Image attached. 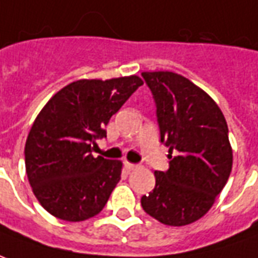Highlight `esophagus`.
Listing matches in <instances>:
<instances>
[{"instance_id":"34e87169","label":"esophagus","mask_w":258,"mask_h":258,"mask_svg":"<svg viewBox=\"0 0 258 258\" xmlns=\"http://www.w3.org/2000/svg\"><path fill=\"white\" fill-rule=\"evenodd\" d=\"M125 169H126L127 172H132V170H136L139 168V165H135V163H131V162H125Z\"/></svg>"}]
</instances>
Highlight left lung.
<instances>
[{
  "label": "left lung",
  "instance_id": "obj_1",
  "mask_svg": "<svg viewBox=\"0 0 258 258\" xmlns=\"http://www.w3.org/2000/svg\"><path fill=\"white\" fill-rule=\"evenodd\" d=\"M142 75L155 100L161 142L170 152L169 169L154 173L155 188L143 195L142 206L162 224H191L213 206L232 169L227 121L216 101L183 75Z\"/></svg>",
  "mask_w": 258,
  "mask_h": 258
}]
</instances>
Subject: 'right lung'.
<instances>
[{
	"mask_svg": "<svg viewBox=\"0 0 258 258\" xmlns=\"http://www.w3.org/2000/svg\"><path fill=\"white\" fill-rule=\"evenodd\" d=\"M143 85L137 75L80 80L52 96L24 147L26 173L35 198L52 216L84 221L99 214L121 180L122 162L93 157L110 118Z\"/></svg>",
	"mask_w": 258,
	"mask_h": 258,
	"instance_id": "right-lung-1",
	"label": "right lung"
}]
</instances>
